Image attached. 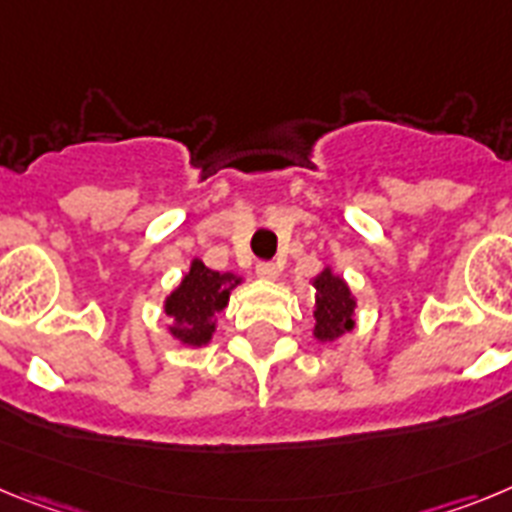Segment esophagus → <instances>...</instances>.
Returning <instances> with one entry per match:
<instances>
[{
  "label": "esophagus",
  "mask_w": 512,
  "mask_h": 512,
  "mask_svg": "<svg viewBox=\"0 0 512 512\" xmlns=\"http://www.w3.org/2000/svg\"><path fill=\"white\" fill-rule=\"evenodd\" d=\"M255 273L260 275V278H265V281H273V278H278L281 268H278V265H275V262H270V260H260L255 265Z\"/></svg>",
  "instance_id": "1"
}]
</instances>
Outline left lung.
Wrapping results in <instances>:
<instances>
[{"label": "left lung", "mask_w": 512, "mask_h": 512, "mask_svg": "<svg viewBox=\"0 0 512 512\" xmlns=\"http://www.w3.org/2000/svg\"><path fill=\"white\" fill-rule=\"evenodd\" d=\"M314 286H317V311H314L317 340H335L342 332L353 330L355 301L345 281L332 275V270H324L314 281Z\"/></svg>", "instance_id": "8db88e82"}]
</instances>
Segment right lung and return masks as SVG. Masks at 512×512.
Instances as JSON below:
<instances>
[{
    "label": "right lung",
    "instance_id": "obj_1",
    "mask_svg": "<svg viewBox=\"0 0 512 512\" xmlns=\"http://www.w3.org/2000/svg\"><path fill=\"white\" fill-rule=\"evenodd\" d=\"M234 286H239L234 273H216L201 260H193L190 273L182 278L180 288H175L164 306L167 317L175 319L170 327L172 335L185 345H203L211 340L213 317L224 309Z\"/></svg>",
    "mask_w": 512,
    "mask_h": 512
}]
</instances>
